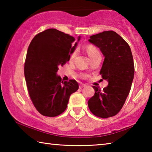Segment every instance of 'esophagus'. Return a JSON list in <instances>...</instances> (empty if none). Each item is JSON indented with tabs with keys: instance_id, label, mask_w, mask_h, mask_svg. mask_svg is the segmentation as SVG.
Returning <instances> with one entry per match:
<instances>
[{
	"instance_id": "esophagus-1",
	"label": "esophagus",
	"mask_w": 152,
	"mask_h": 152,
	"mask_svg": "<svg viewBox=\"0 0 152 152\" xmlns=\"http://www.w3.org/2000/svg\"><path fill=\"white\" fill-rule=\"evenodd\" d=\"M85 86H86L85 84H80V86H79V88L81 89V88H84V87H85Z\"/></svg>"
}]
</instances>
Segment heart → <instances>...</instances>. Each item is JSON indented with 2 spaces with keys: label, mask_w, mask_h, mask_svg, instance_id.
I'll use <instances>...</instances> for the list:
<instances>
[{
  "label": "heart",
  "mask_w": 152,
  "mask_h": 152,
  "mask_svg": "<svg viewBox=\"0 0 152 152\" xmlns=\"http://www.w3.org/2000/svg\"><path fill=\"white\" fill-rule=\"evenodd\" d=\"M86 51L90 58H91L95 55L100 54L99 51L98 50V49L96 48H95L93 45H88V47L86 48ZM76 53V51H74V52L72 53V55L70 56V60H73V59L75 58Z\"/></svg>",
  "instance_id": "1"
}]
</instances>
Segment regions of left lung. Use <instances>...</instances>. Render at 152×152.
Returning a JSON list of instances; mask_svg holds the SVG:
<instances>
[{
	"mask_svg": "<svg viewBox=\"0 0 152 152\" xmlns=\"http://www.w3.org/2000/svg\"><path fill=\"white\" fill-rule=\"evenodd\" d=\"M88 41L104 56L100 74L109 83L102 91L92 86L95 93L88 101L89 109L96 117H113L122 109L132 87L135 72L132 51L128 43L113 31L92 35Z\"/></svg>",
	"mask_w": 152,
	"mask_h": 152,
	"instance_id": "left-lung-1",
	"label": "left lung"
}]
</instances>
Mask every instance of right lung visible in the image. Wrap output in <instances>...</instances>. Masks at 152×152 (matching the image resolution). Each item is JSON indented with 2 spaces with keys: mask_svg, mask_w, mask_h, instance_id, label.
Segmentation results:
<instances>
[{
  "mask_svg": "<svg viewBox=\"0 0 152 152\" xmlns=\"http://www.w3.org/2000/svg\"><path fill=\"white\" fill-rule=\"evenodd\" d=\"M80 39L78 37V42ZM75 38L56 29L38 33L30 43L24 74L29 96L43 116L56 117L66 109L70 95L79 86L75 80L63 82L59 66L70 60L77 46Z\"/></svg>",
  "mask_w": 152,
  "mask_h": 152,
  "instance_id": "1",
  "label": "right lung"
}]
</instances>
